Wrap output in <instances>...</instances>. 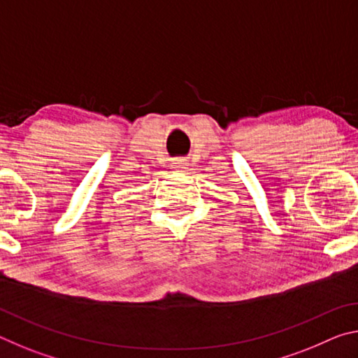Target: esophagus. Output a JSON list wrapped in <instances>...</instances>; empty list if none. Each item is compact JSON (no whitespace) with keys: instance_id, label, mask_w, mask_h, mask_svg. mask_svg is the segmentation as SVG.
<instances>
[{"instance_id":"obj_1","label":"esophagus","mask_w":358,"mask_h":358,"mask_svg":"<svg viewBox=\"0 0 358 358\" xmlns=\"http://www.w3.org/2000/svg\"><path fill=\"white\" fill-rule=\"evenodd\" d=\"M172 169L175 172H185L187 169V161L186 159H175Z\"/></svg>"}]
</instances>
